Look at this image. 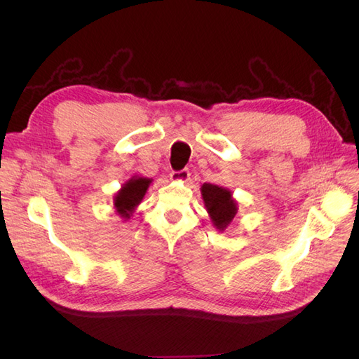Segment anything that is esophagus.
<instances>
[{
    "label": "esophagus",
    "mask_w": 359,
    "mask_h": 359,
    "mask_svg": "<svg viewBox=\"0 0 359 359\" xmlns=\"http://www.w3.org/2000/svg\"><path fill=\"white\" fill-rule=\"evenodd\" d=\"M189 178H190V170H189V169L173 170V172L170 173V180H173V181H182V182H186V181H189Z\"/></svg>",
    "instance_id": "1"
}]
</instances>
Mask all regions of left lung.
<instances>
[{
	"label": "left lung",
	"mask_w": 359,
	"mask_h": 359,
	"mask_svg": "<svg viewBox=\"0 0 359 359\" xmlns=\"http://www.w3.org/2000/svg\"><path fill=\"white\" fill-rule=\"evenodd\" d=\"M201 193L212 224L219 231H224L232 223L238 211L232 193L227 189L215 186V184L206 182L201 187Z\"/></svg>",
	"instance_id": "obj_1"
}]
</instances>
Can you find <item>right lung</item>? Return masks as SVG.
<instances>
[{"instance_id":"obj_1","label":"right lung","mask_w":359,"mask_h":359,"mask_svg":"<svg viewBox=\"0 0 359 359\" xmlns=\"http://www.w3.org/2000/svg\"><path fill=\"white\" fill-rule=\"evenodd\" d=\"M151 181L153 180L144 177H133L124 184L121 190H118L114 198V205L116 212L121 215L123 219H130V215L135 212L136 206L142 202Z\"/></svg>"}]
</instances>
